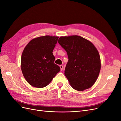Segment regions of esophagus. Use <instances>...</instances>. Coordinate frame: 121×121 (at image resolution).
Returning <instances> with one entry per match:
<instances>
[{
    "label": "esophagus",
    "instance_id": "obj_1",
    "mask_svg": "<svg viewBox=\"0 0 121 121\" xmlns=\"http://www.w3.org/2000/svg\"><path fill=\"white\" fill-rule=\"evenodd\" d=\"M60 67L61 70H63V66L62 65H60Z\"/></svg>",
    "mask_w": 121,
    "mask_h": 121
}]
</instances>
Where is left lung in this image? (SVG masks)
I'll return each instance as SVG.
<instances>
[{
  "mask_svg": "<svg viewBox=\"0 0 121 121\" xmlns=\"http://www.w3.org/2000/svg\"><path fill=\"white\" fill-rule=\"evenodd\" d=\"M58 43L67 52L69 61L64 74L71 86L78 91L91 88L101 69L97 48L88 40L77 35L61 37Z\"/></svg>",
  "mask_w": 121,
  "mask_h": 121,
  "instance_id": "8db88e82",
  "label": "left lung"
}]
</instances>
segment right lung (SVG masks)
<instances>
[{
  "label": "right lung",
  "mask_w": 121,
  "mask_h": 121,
  "mask_svg": "<svg viewBox=\"0 0 121 121\" xmlns=\"http://www.w3.org/2000/svg\"><path fill=\"white\" fill-rule=\"evenodd\" d=\"M58 38L51 36L37 37L24 48L21 56V70L30 85L44 87L60 72V67L54 63L55 58L52 54Z\"/></svg>",
  "instance_id": "1"
}]
</instances>
